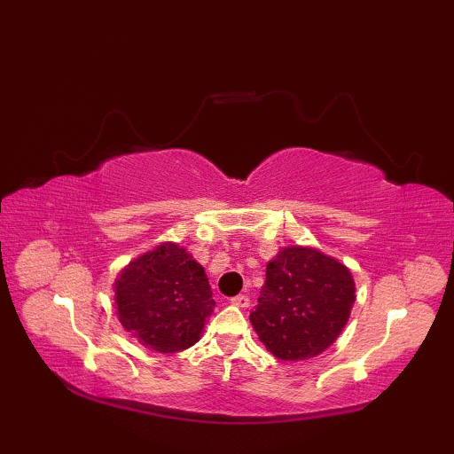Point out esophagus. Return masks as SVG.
Wrapping results in <instances>:
<instances>
[{"instance_id": "obj_1", "label": "esophagus", "mask_w": 454, "mask_h": 454, "mask_svg": "<svg viewBox=\"0 0 454 454\" xmlns=\"http://www.w3.org/2000/svg\"><path fill=\"white\" fill-rule=\"evenodd\" d=\"M230 302H232V304L238 306V308H247V306H249V296L238 294V296H234V298H230Z\"/></svg>"}]
</instances>
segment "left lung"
Listing matches in <instances>:
<instances>
[{
  "label": "left lung",
  "mask_w": 454,
  "mask_h": 454,
  "mask_svg": "<svg viewBox=\"0 0 454 454\" xmlns=\"http://www.w3.org/2000/svg\"><path fill=\"white\" fill-rule=\"evenodd\" d=\"M353 302L349 269L314 247L288 246L267 263L249 320L277 359L302 361L324 353L340 337Z\"/></svg>",
  "instance_id": "obj_1"
}]
</instances>
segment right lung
<instances>
[{
	"mask_svg": "<svg viewBox=\"0 0 454 454\" xmlns=\"http://www.w3.org/2000/svg\"><path fill=\"white\" fill-rule=\"evenodd\" d=\"M114 304L124 330L158 353L195 345L215 301L205 269L177 244L137 257L114 281Z\"/></svg>",
	"mask_w": 454,
	"mask_h": 454,
	"instance_id": "right-lung-1",
	"label": "right lung"
}]
</instances>
